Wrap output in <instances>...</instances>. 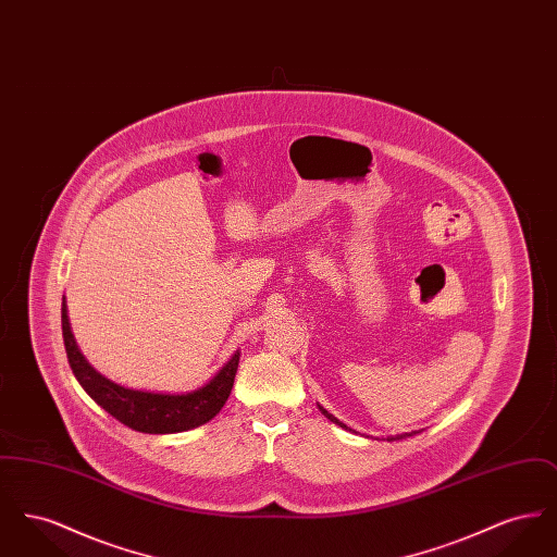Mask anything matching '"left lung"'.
<instances>
[{
    "mask_svg": "<svg viewBox=\"0 0 557 557\" xmlns=\"http://www.w3.org/2000/svg\"><path fill=\"white\" fill-rule=\"evenodd\" d=\"M319 411L330 420V422H334V424L341 425V428H346L341 420H336L332 413H327L323 407H319ZM346 430H350V428H346ZM413 434H418V432H405V434H397V436H388V441H400V438H407V436H413Z\"/></svg>",
    "mask_w": 557,
    "mask_h": 557,
    "instance_id": "8db88e82",
    "label": "left lung"
}]
</instances>
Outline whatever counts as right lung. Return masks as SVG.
<instances>
[{"mask_svg":"<svg viewBox=\"0 0 557 557\" xmlns=\"http://www.w3.org/2000/svg\"><path fill=\"white\" fill-rule=\"evenodd\" d=\"M62 338L71 370L79 380L83 391L94 398L102 409L121 424L129 425L146 434H173L207 424L225 400L230 398L234 377L238 371L239 352H236L221 370L214 373L209 384L184 395H162L148 391L125 388L94 370L81 355L79 346L71 332L66 305L62 300Z\"/></svg>","mask_w":557,"mask_h":557,"instance_id":"1","label":"right lung"}]
</instances>
